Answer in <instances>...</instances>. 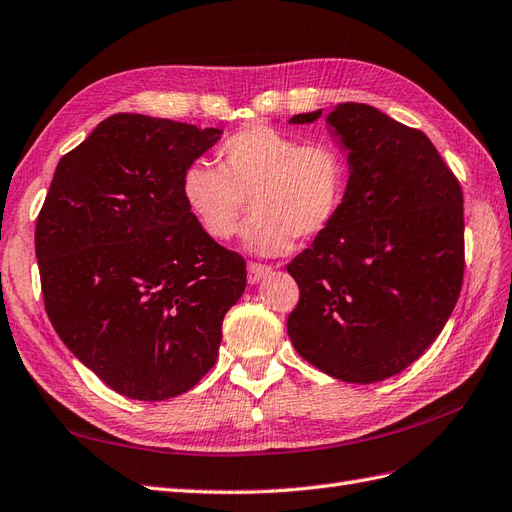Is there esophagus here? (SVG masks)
<instances>
[{
	"label": "esophagus",
	"mask_w": 512,
	"mask_h": 512,
	"mask_svg": "<svg viewBox=\"0 0 512 512\" xmlns=\"http://www.w3.org/2000/svg\"><path fill=\"white\" fill-rule=\"evenodd\" d=\"M272 272L270 266H264V264H255V261H251V264L246 266V279L251 285L259 283L261 279H266V276Z\"/></svg>",
	"instance_id": "1"
}]
</instances>
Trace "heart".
Segmentation results:
<instances>
[{
	"mask_svg": "<svg viewBox=\"0 0 512 512\" xmlns=\"http://www.w3.org/2000/svg\"><path fill=\"white\" fill-rule=\"evenodd\" d=\"M216 160L218 167L191 163L180 182L186 210L212 240L238 236L248 201L257 218L246 244L261 255L289 251L294 238H317L343 210L349 165L334 143H302L255 124L218 145Z\"/></svg>",
	"mask_w": 512,
	"mask_h": 512,
	"instance_id": "b5f03b06",
	"label": "heart"
}]
</instances>
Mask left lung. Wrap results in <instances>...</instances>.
<instances>
[{"label": "left lung", "instance_id": "obj_1", "mask_svg": "<svg viewBox=\"0 0 512 512\" xmlns=\"http://www.w3.org/2000/svg\"><path fill=\"white\" fill-rule=\"evenodd\" d=\"M326 122L347 150V197L334 223L287 264L300 287L287 332L319 371L373 384L418 360L455 309L463 193L422 130L362 102H343Z\"/></svg>", "mask_w": 512, "mask_h": 512}]
</instances>
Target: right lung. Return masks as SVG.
<instances>
[{
    "label": "right lung",
    "instance_id": "obj_1",
    "mask_svg": "<svg viewBox=\"0 0 512 512\" xmlns=\"http://www.w3.org/2000/svg\"><path fill=\"white\" fill-rule=\"evenodd\" d=\"M223 130L115 113L57 163L36 221L45 309L115 392L165 401L216 362L244 259L186 210L184 169Z\"/></svg>",
    "mask_w": 512,
    "mask_h": 512
}]
</instances>
